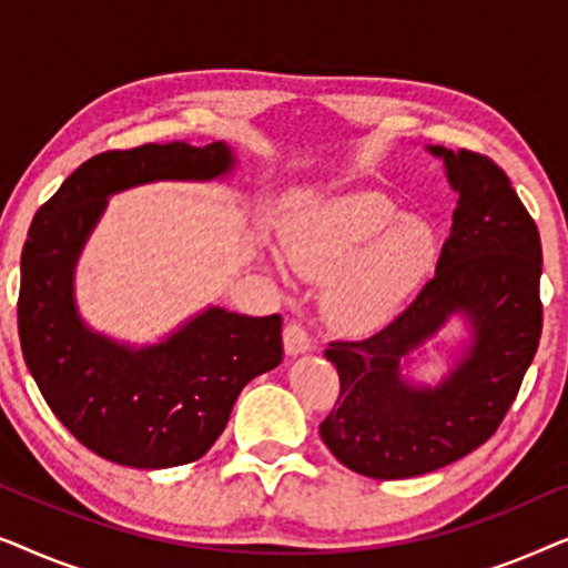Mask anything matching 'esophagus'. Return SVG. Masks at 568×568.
<instances>
[{"label":"esophagus","mask_w":568,"mask_h":568,"mask_svg":"<svg viewBox=\"0 0 568 568\" xmlns=\"http://www.w3.org/2000/svg\"><path fill=\"white\" fill-rule=\"evenodd\" d=\"M284 348H286V354H290V356L310 352V336L300 323H290L284 328Z\"/></svg>","instance_id":"obj_1"}]
</instances>
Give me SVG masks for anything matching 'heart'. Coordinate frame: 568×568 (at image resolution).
<instances>
[{
    "mask_svg": "<svg viewBox=\"0 0 568 568\" xmlns=\"http://www.w3.org/2000/svg\"><path fill=\"white\" fill-rule=\"evenodd\" d=\"M282 251L292 271L324 282L323 315L344 333H372L432 276L439 237L422 216L375 191L323 201L282 227Z\"/></svg>",
    "mask_w": 568,
    "mask_h": 568,
    "instance_id": "1",
    "label": "heart"
}]
</instances>
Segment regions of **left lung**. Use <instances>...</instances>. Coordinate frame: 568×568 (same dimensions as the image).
I'll return each instance as SVG.
<instances>
[{
    "label": "left lung",
    "mask_w": 568,
    "mask_h": 568,
    "mask_svg": "<svg viewBox=\"0 0 568 568\" xmlns=\"http://www.w3.org/2000/svg\"><path fill=\"white\" fill-rule=\"evenodd\" d=\"M457 193L432 282L375 336L333 341L338 408L321 424L325 447L367 478L398 480L460 460L499 429L542 328L540 235L509 178L484 154L429 146ZM462 354L437 386L403 368L449 320Z\"/></svg>",
    "instance_id": "1"
}]
</instances>
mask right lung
Here are the masks:
<instances>
[{
    "instance_id": "1",
    "label": "right lung",
    "mask_w": 568,
    "mask_h": 568,
    "mask_svg": "<svg viewBox=\"0 0 568 568\" xmlns=\"http://www.w3.org/2000/svg\"><path fill=\"white\" fill-rule=\"evenodd\" d=\"M230 144H144L82 162L38 209L20 261L18 328L26 364L61 424L92 453L129 468L199 460L237 395L282 364V315L206 307L158 344L90 328L74 297L77 261L113 193L158 181H222Z\"/></svg>"
}]
</instances>
